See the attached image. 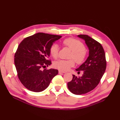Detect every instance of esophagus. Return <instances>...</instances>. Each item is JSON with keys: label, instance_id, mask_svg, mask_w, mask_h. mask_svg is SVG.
<instances>
[{"label": "esophagus", "instance_id": "esophagus-1", "mask_svg": "<svg viewBox=\"0 0 120 120\" xmlns=\"http://www.w3.org/2000/svg\"><path fill=\"white\" fill-rule=\"evenodd\" d=\"M64 73H66V72L62 71L61 70H59V74H64Z\"/></svg>", "mask_w": 120, "mask_h": 120}]
</instances>
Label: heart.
Segmentation results:
<instances>
[{
  "instance_id": "b5f03b06",
  "label": "heart",
  "mask_w": 120,
  "mask_h": 120,
  "mask_svg": "<svg viewBox=\"0 0 120 120\" xmlns=\"http://www.w3.org/2000/svg\"><path fill=\"white\" fill-rule=\"evenodd\" d=\"M62 44L71 50L69 56L70 59L60 60L56 61L54 63V67L61 71H66L75 66V61L78 64H81L84 62L87 57V52L84 44L82 42L74 38H68L63 41ZM59 48L57 44H53L50 46V54L55 59L59 57Z\"/></svg>"
}]
</instances>
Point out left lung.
I'll list each match as a JSON object with an SVG mask.
<instances>
[{
    "instance_id": "obj_1",
    "label": "left lung",
    "mask_w": 120,
    "mask_h": 120,
    "mask_svg": "<svg viewBox=\"0 0 120 120\" xmlns=\"http://www.w3.org/2000/svg\"><path fill=\"white\" fill-rule=\"evenodd\" d=\"M85 40L89 49V56L76 70L84 72L82 77L73 75L72 80L68 82V88L76 95L86 94L94 89L101 79L106 68L105 53L101 44L87 35H78Z\"/></svg>"
}]
</instances>
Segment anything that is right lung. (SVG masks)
Wrapping results in <instances>:
<instances>
[{"mask_svg": "<svg viewBox=\"0 0 120 120\" xmlns=\"http://www.w3.org/2000/svg\"><path fill=\"white\" fill-rule=\"evenodd\" d=\"M60 35L38 33L24 38L20 43L14 57V63L20 82L28 90L40 92L49 86L58 74L54 69H44L51 64L50 48L60 39Z\"/></svg>", "mask_w": 120, "mask_h": 120, "instance_id": "1", "label": "right lung"}]
</instances>
